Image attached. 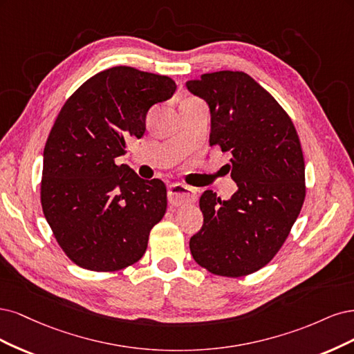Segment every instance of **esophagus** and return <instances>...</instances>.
Listing matches in <instances>:
<instances>
[{"mask_svg":"<svg viewBox=\"0 0 354 354\" xmlns=\"http://www.w3.org/2000/svg\"><path fill=\"white\" fill-rule=\"evenodd\" d=\"M169 203L172 206H185V204H192L197 201V192L194 188L184 184H174L170 185L169 192Z\"/></svg>","mask_w":354,"mask_h":354,"instance_id":"34e87169","label":"esophagus"}]
</instances>
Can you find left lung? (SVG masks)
Returning a JSON list of instances; mask_svg holds the SVG:
<instances>
[{
    "instance_id": "left-lung-1",
    "label": "left lung",
    "mask_w": 354,
    "mask_h": 354,
    "mask_svg": "<svg viewBox=\"0 0 354 354\" xmlns=\"http://www.w3.org/2000/svg\"><path fill=\"white\" fill-rule=\"evenodd\" d=\"M187 88L207 101L210 147L232 154L238 191L223 201L200 197L201 230L189 239L194 260L213 275H250L277 256L306 197L304 157L288 113L244 72L204 73Z\"/></svg>"
}]
</instances>
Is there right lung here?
<instances>
[{
  "label": "right lung",
  "instance_id": "1",
  "mask_svg": "<svg viewBox=\"0 0 354 354\" xmlns=\"http://www.w3.org/2000/svg\"><path fill=\"white\" fill-rule=\"evenodd\" d=\"M175 89L169 76L118 66L89 77L62 107L44 148L41 204L75 265L115 272L144 256L166 213V185L115 158L144 135L150 107Z\"/></svg>",
  "mask_w": 354,
  "mask_h": 354
}]
</instances>
